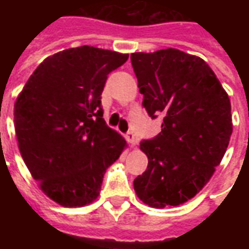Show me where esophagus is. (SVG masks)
Instances as JSON below:
<instances>
[{
	"mask_svg": "<svg viewBox=\"0 0 249 249\" xmlns=\"http://www.w3.org/2000/svg\"><path fill=\"white\" fill-rule=\"evenodd\" d=\"M125 139H126V141L129 142L130 145H136V144H137V137H136L133 132H128V133L125 135Z\"/></svg>",
	"mask_w": 249,
	"mask_h": 249,
	"instance_id": "esophagus-1",
	"label": "esophagus"
}]
</instances>
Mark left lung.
<instances>
[{"mask_svg": "<svg viewBox=\"0 0 249 249\" xmlns=\"http://www.w3.org/2000/svg\"><path fill=\"white\" fill-rule=\"evenodd\" d=\"M142 105L161 132L140 142L148 168L133 181L136 195L153 208L195 197L214 173L232 135L228 94L203 58L178 49L132 53Z\"/></svg>", "mask_w": 249, "mask_h": 249, "instance_id": "left-lung-1", "label": "left lung"}]
</instances>
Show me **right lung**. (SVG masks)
<instances>
[{
	"label": "right lung",
	"mask_w": 249,
	"mask_h": 249,
	"mask_svg": "<svg viewBox=\"0 0 249 249\" xmlns=\"http://www.w3.org/2000/svg\"><path fill=\"white\" fill-rule=\"evenodd\" d=\"M128 57L88 45L58 52L37 66L16 100L21 156L41 191L62 207L93 203L126 146L105 124L101 93Z\"/></svg>",
	"instance_id": "1"
}]
</instances>
